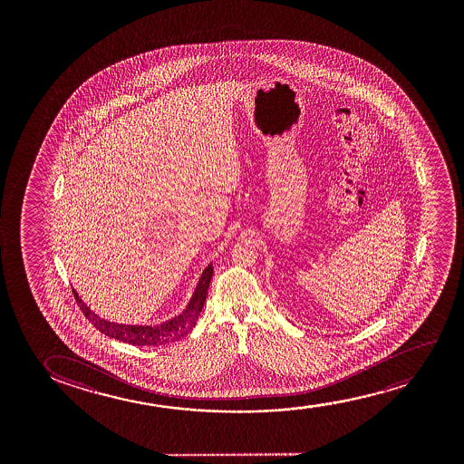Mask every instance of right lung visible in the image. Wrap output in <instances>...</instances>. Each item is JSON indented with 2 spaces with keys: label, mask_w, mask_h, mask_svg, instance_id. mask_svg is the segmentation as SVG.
Masks as SVG:
<instances>
[{
  "label": "right lung",
  "mask_w": 464,
  "mask_h": 464,
  "mask_svg": "<svg viewBox=\"0 0 464 464\" xmlns=\"http://www.w3.org/2000/svg\"><path fill=\"white\" fill-rule=\"evenodd\" d=\"M212 273H214V269H212V265H209L204 269L203 276L198 282L197 290L193 293L187 309L179 317L172 318L169 322L159 324V326H130V324H111L102 318L96 317L95 314L85 305L82 299L79 298V295L74 290L72 292H74L77 305L82 311L83 315L89 318L90 324H93L96 330L102 331L106 336L121 341V343H131V345H163V343L179 341L180 337L187 336L193 330L199 314L203 311Z\"/></svg>",
  "instance_id": "right-lung-1"
}]
</instances>
